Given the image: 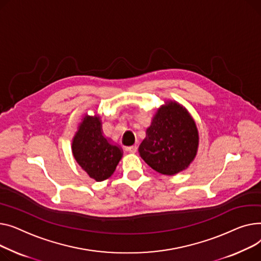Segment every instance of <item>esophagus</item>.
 <instances>
[{
    "instance_id": "obj_1",
    "label": "esophagus",
    "mask_w": 261,
    "mask_h": 261,
    "mask_svg": "<svg viewBox=\"0 0 261 261\" xmlns=\"http://www.w3.org/2000/svg\"><path fill=\"white\" fill-rule=\"evenodd\" d=\"M127 151H128V152H132V154H135V152L138 151V146H137V145L128 146V147H127Z\"/></svg>"
}]
</instances>
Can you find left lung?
I'll return each instance as SVG.
<instances>
[{
    "mask_svg": "<svg viewBox=\"0 0 261 261\" xmlns=\"http://www.w3.org/2000/svg\"><path fill=\"white\" fill-rule=\"evenodd\" d=\"M199 142L196 124L176 102L162 106L139 147L141 158L156 172L175 175L194 160Z\"/></svg>",
    "mask_w": 261,
    "mask_h": 261,
    "instance_id": "8db88e82",
    "label": "left lung"
}]
</instances>
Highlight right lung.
Wrapping results in <instances>:
<instances>
[{"instance_id":"1","label":"right lung","mask_w":261,"mask_h":261,"mask_svg":"<svg viewBox=\"0 0 261 261\" xmlns=\"http://www.w3.org/2000/svg\"><path fill=\"white\" fill-rule=\"evenodd\" d=\"M71 147L76 162L96 181L110 178L122 157V150L102 135L101 121L97 116H85Z\"/></svg>"}]
</instances>
